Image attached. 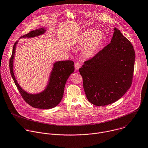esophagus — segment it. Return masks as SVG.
I'll list each match as a JSON object with an SVG mask.
<instances>
[{
    "label": "esophagus",
    "mask_w": 148,
    "mask_h": 148,
    "mask_svg": "<svg viewBox=\"0 0 148 148\" xmlns=\"http://www.w3.org/2000/svg\"><path fill=\"white\" fill-rule=\"evenodd\" d=\"M81 66V64L79 62H76L75 63V67L76 70H78Z\"/></svg>",
    "instance_id": "esophagus-1"
}]
</instances>
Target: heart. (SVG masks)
Returning <instances> with one entry per match:
<instances>
[{
    "instance_id": "b5f03b06",
    "label": "heart",
    "mask_w": 148,
    "mask_h": 148,
    "mask_svg": "<svg viewBox=\"0 0 148 148\" xmlns=\"http://www.w3.org/2000/svg\"><path fill=\"white\" fill-rule=\"evenodd\" d=\"M104 39V34L101 31L88 29L81 34L78 43L80 45L85 44L83 53L85 56L90 57L95 53Z\"/></svg>"
}]
</instances>
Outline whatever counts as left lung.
Wrapping results in <instances>:
<instances>
[{
    "label": "left lung",
    "mask_w": 148,
    "mask_h": 148,
    "mask_svg": "<svg viewBox=\"0 0 148 148\" xmlns=\"http://www.w3.org/2000/svg\"><path fill=\"white\" fill-rule=\"evenodd\" d=\"M114 30L110 42L79 69L86 98L95 106L114 103L132 84L134 49L119 29Z\"/></svg>",
    "instance_id": "8db88e82"
}]
</instances>
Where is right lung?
I'll return each instance as SVG.
<instances>
[{
  "instance_id": "obj_1",
  "label": "right lung",
  "mask_w": 148,
  "mask_h": 148,
  "mask_svg": "<svg viewBox=\"0 0 148 148\" xmlns=\"http://www.w3.org/2000/svg\"><path fill=\"white\" fill-rule=\"evenodd\" d=\"M45 31L43 28L33 30L21 38H32L42 35ZM17 42L13 46L11 57L10 59V70L11 76L23 99L29 106L39 109H51L58 106L63 97L64 87L69 76L74 72V63L71 60L59 61L53 64L48 84L45 90L38 94L27 93L18 83L13 71V60Z\"/></svg>"
}]
</instances>
